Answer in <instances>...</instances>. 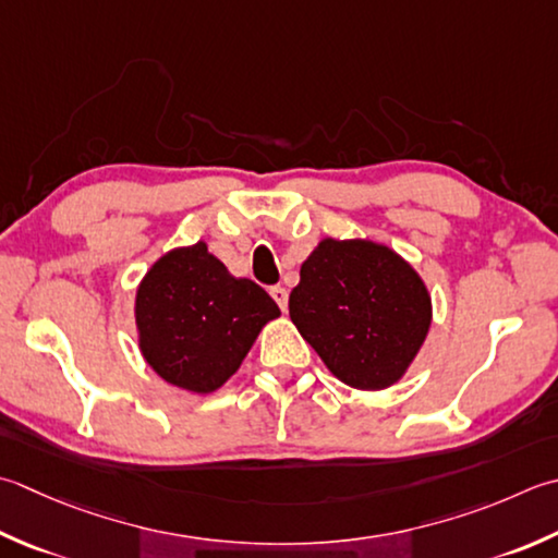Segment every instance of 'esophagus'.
<instances>
[{
    "mask_svg": "<svg viewBox=\"0 0 558 558\" xmlns=\"http://www.w3.org/2000/svg\"><path fill=\"white\" fill-rule=\"evenodd\" d=\"M270 298L278 302V307L286 312L288 310V290L286 288H280V286H276V288H270Z\"/></svg>",
    "mask_w": 558,
    "mask_h": 558,
    "instance_id": "34e87169",
    "label": "esophagus"
}]
</instances>
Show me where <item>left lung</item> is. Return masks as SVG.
Wrapping results in <instances>:
<instances>
[{
	"instance_id": "8db88e82",
	"label": "left lung",
	"mask_w": 558,
	"mask_h": 558,
	"mask_svg": "<svg viewBox=\"0 0 558 558\" xmlns=\"http://www.w3.org/2000/svg\"><path fill=\"white\" fill-rule=\"evenodd\" d=\"M290 319L348 387L377 391L407 373L428 336L430 294L397 251L322 239L290 292Z\"/></svg>"
}]
</instances>
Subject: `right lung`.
Segmentation results:
<instances>
[{
  "label": "right lung",
  "instance_id": "right-lung-1",
  "mask_svg": "<svg viewBox=\"0 0 558 558\" xmlns=\"http://www.w3.org/2000/svg\"><path fill=\"white\" fill-rule=\"evenodd\" d=\"M278 316L270 294L254 280L234 278L205 242L163 254L135 298L147 365L169 385L195 395L220 389L260 329Z\"/></svg>",
  "mask_w": 558,
  "mask_h": 558
}]
</instances>
